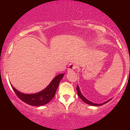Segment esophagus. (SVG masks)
Returning a JSON list of instances; mask_svg holds the SVG:
<instances>
[{"label": "esophagus", "mask_w": 130, "mask_h": 130, "mask_svg": "<svg viewBox=\"0 0 130 130\" xmlns=\"http://www.w3.org/2000/svg\"><path fill=\"white\" fill-rule=\"evenodd\" d=\"M77 68V65L73 63H70V65H69V67H68V71L70 72L72 71V70H75V69H76Z\"/></svg>", "instance_id": "1"}]
</instances>
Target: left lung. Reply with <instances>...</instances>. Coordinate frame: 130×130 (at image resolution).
<instances>
[{
	"mask_svg": "<svg viewBox=\"0 0 130 130\" xmlns=\"http://www.w3.org/2000/svg\"><path fill=\"white\" fill-rule=\"evenodd\" d=\"M77 94H78V97H79V98H80V99H82V100L84 102V103H86V104H89V105H92V106H101V105H103V104H106V103H107V102H108V101H106V102H105V103H103V104H95V103H92V102L89 101V100H87V99H86V98H85L84 97L83 95H82V94H81L80 91L79 87H78V86H77Z\"/></svg>",
	"mask_w": 130,
	"mask_h": 130,
	"instance_id": "1",
	"label": "left lung"
}]
</instances>
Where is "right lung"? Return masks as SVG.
I'll return each mask as SVG.
<instances>
[{
	"instance_id": "right-lung-1",
	"label": "right lung",
	"mask_w": 130,
	"mask_h": 130,
	"mask_svg": "<svg viewBox=\"0 0 130 130\" xmlns=\"http://www.w3.org/2000/svg\"><path fill=\"white\" fill-rule=\"evenodd\" d=\"M63 75L64 73L58 75L53 78L46 88L36 94H25L18 91L12 86V88L17 96L26 104L34 106H43L49 103L54 98L60 80L63 78Z\"/></svg>"
}]
</instances>
